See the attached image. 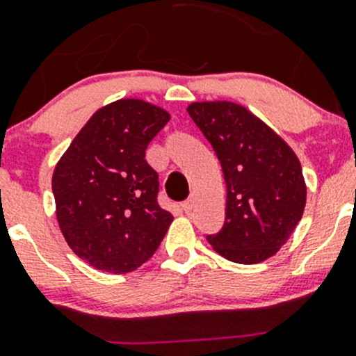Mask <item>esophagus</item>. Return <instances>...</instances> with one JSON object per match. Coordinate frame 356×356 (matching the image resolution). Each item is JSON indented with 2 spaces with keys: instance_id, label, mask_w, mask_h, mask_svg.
Instances as JSON below:
<instances>
[{
  "instance_id": "1",
  "label": "esophagus",
  "mask_w": 356,
  "mask_h": 356,
  "mask_svg": "<svg viewBox=\"0 0 356 356\" xmlns=\"http://www.w3.org/2000/svg\"><path fill=\"white\" fill-rule=\"evenodd\" d=\"M193 208H195V198H189L182 203V210H184L186 213H191Z\"/></svg>"
}]
</instances>
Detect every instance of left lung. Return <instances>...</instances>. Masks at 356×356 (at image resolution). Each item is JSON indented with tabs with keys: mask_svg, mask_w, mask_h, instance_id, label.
<instances>
[{
	"mask_svg": "<svg viewBox=\"0 0 356 356\" xmlns=\"http://www.w3.org/2000/svg\"><path fill=\"white\" fill-rule=\"evenodd\" d=\"M188 113L217 153L227 186L225 224L208 236L211 248L236 264L274 257L303 217L307 184L296 153L243 105L195 102Z\"/></svg>",
	"mask_w": 356,
	"mask_h": 356,
	"instance_id": "left-lung-1",
	"label": "left lung"
}]
</instances>
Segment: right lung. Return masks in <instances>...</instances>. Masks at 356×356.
Listing matches in <instances>:
<instances>
[{"label": "right lung", "instance_id": "obj_1", "mask_svg": "<svg viewBox=\"0 0 356 356\" xmlns=\"http://www.w3.org/2000/svg\"><path fill=\"white\" fill-rule=\"evenodd\" d=\"M170 120L138 98L92 113L53 172L56 220L74 253L98 270L124 274L148 261L174 217L158 204V174L145 160Z\"/></svg>", "mask_w": 356, "mask_h": 356}]
</instances>
